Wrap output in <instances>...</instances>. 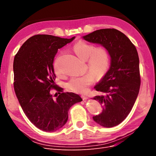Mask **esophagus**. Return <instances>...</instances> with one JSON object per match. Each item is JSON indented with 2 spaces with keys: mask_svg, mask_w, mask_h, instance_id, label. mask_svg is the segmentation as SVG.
I'll use <instances>...</instances> for the list:
<instances>
[{
  "mask_svg": "<svg viewBox=\"0 0 156 156\" xmlns=\"http://www.w3.org/2000/svg\"><path fill=\"white\" fill-rule=\"evenodd\" d=\"M81 98H82L83 100H87V99H88V97L87 96H85V95H82Z\"/></svg>",
  "mask_w": 156,
  "mask_h": 156,
  "instance_id": "34e87169",
  "label": "esophagus"
}]
</instances>
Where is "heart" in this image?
<instances>
[{"label": "heart", "instance_id": "b5f03b06", "mask_svg": "<svg viewBox=\"0 0 156 156\" xmlns=\"http://www.w3.org/2000/svg\"><path fill=\"white\" fill-rule=\"evenodd\" d=\"M73 50L79 58L87 60V67L92 73L88 72L81 76L72 77L68 82L67 87L75 92L85 93L88 87L95 80L94 76L100 79L107 72L110 64L109 53L105 47L95 48L93 45L83 41L75 44ZM55 68L56 72L59 73V69L56 65Z\"/></svg>", "mask_w": 156, "mask_h": 156}]
</instances>
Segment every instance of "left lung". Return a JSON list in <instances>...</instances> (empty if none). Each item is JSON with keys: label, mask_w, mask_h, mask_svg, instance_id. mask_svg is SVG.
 Returning a JSON list of instances; mask_svg holds the SVG:
<instances>
[{"label": "left lung", "mask_w": 156, "mask_h": 156, "mask_svg": "<svg viewBox=\"0 0 156 156\" xmlns=\"http://www.w3.org/2000/svg\"><path fill=\"white\" fill-rule=\"evenodd\" d=\"M83 38L105 47L109 53L110 68L94 87L101 94L93 100L100 103L103 111L93 116V120L105 127L116 126L129 114L139 94L140 77L137 51L124 33L115 29L97 30Z\"/></svg>", "instance_id": "8db88e82"}]
</instances>
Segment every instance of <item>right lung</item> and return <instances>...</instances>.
<instances>
[{
    "label": "right lung",
    "mask_w": 156,
    "mask_h": 156,
    "mask_svg": "<svg viewBox=\"0 0 156 156\" xmlns=\"http://www.w3.org/2000/svg\"><path fill=\"white\" fill-rule=\"evenodd\" d=\"M70 39L48 34L34 35L22 45L13 60V87L16 96L28 119L37 128L48 132L63 127L68 111L83 100L78 94L63 92L55 84L53 61L58 49ZM52 88L59 92L54 98Z\"/></svg>",
    "instance_id": "obj_1"
}]
</instances>
